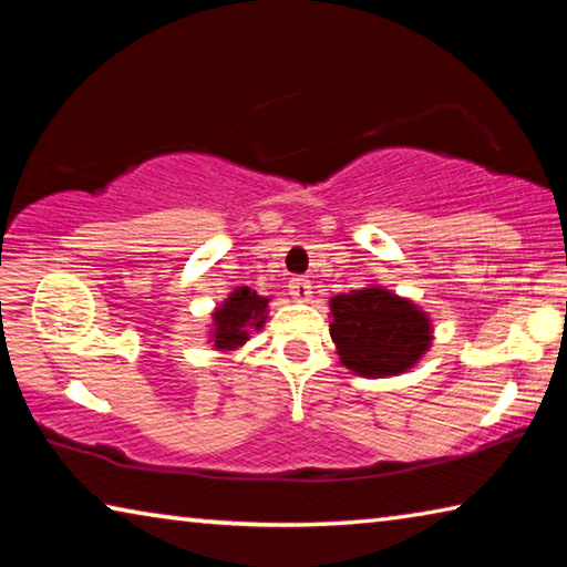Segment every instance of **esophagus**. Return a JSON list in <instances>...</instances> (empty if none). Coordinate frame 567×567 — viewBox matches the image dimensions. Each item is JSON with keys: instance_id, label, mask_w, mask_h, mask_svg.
Listing matches in <instances>:
<instances>
[{"instance_id": "esophagus-1", "label": "esophagus", "mask_w": 567, "mask_h": 567, "mask_svg": "<svg viewBox=\"0 0 567 567\" xmlns=\"http://www.w3.org/2000/svg\"><path fill=\"white\" fill-rule=\"evenodd\" d=\"M287 287H290V295L297 302H307L312 297V282L307 280V277H292Z\"/></svg>"}]
</instances>
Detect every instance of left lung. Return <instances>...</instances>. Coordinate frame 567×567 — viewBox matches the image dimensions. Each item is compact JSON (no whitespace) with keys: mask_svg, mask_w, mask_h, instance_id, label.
<instances>
[{"mask_svg":"<svg viewBox=\"0 0 567 567\" xmlns=\"http://www.w3.org/2000/svg\"><path fill=\"white\" fill-rule=\"evenodd\" d=\"M330 315V338L338 358L354 375H402L415 368L433 344L427 312L382 285L334 295Z\"/></svg>","mask_w":567,"mask_h":567,"instance_id":"1","label":"left lung"}]
</instances>
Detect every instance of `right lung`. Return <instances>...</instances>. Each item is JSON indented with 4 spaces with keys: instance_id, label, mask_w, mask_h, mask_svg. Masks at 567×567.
Segmentation results:
<instances>
[{
    "instance_id": "1",
    "label": "right lung",
    "mask_w": 567,
    "mask_h": 567,
    "mask_svg": "<svg viewBox=\"0 0 567 567\" xmlns=\"http://www.w3.org/2000/svg\"><path fill=\"white\" fill-rule=\"evenodd\" d=\"M270 297L257 295L247 285L227 295L223 305L215 307L209 324V342L217 352H233L249 340V330H262L267 320Z\"/></svg>"
}]
</instances>
